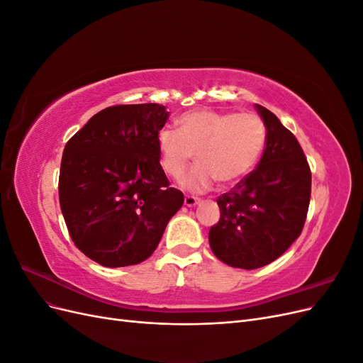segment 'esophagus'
<instances>
[{"label": "esophagus", "instance_id": "esophagus-1", "mask_svg": "<svg viewBox=\"0 0 363 363\" xmlns=\"http://www.w3.org/2000/svg\"><path fill=\"white\" fill-rule=\"evenodd\" d=\"M199 203H200V200L196 199V196H192V195H186L184 196V206L186 207H195Z\"/></svg>", "mask_w": 363, "mask_h": 363}]
</instances>
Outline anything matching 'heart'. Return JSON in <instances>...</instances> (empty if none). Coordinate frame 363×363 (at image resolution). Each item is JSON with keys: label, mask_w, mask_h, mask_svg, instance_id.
Returning a JSON list of instances; mask_svg holds the SVG:
<instances>
[{"label": "heart", "mask_w": 363, "mask_h": 363, "mask_svg": "<svg viewBox=\"0 0 363 363\" xmlns=\"http://www.w3.org/2000/svg\"><path fill=\"white\" fill-rule=\"evenodd\" d=\"M177 131L162 128L156 145L164 174L179 179L192 152L195 167L180 180L183 189L201 194L213 186H232L256 167L267 145V127L256 113L196 108L175 121Z\"/></svg>", "instance_id": "obj_1"}]
</instances>
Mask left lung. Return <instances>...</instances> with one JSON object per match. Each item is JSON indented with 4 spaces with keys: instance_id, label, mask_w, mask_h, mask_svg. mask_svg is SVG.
<instances>
[{
    "instance_id": "8db88e82",
    "label": "left lung",
    "mask_w": 363,
    "mask_h": 363,
    "mask_svg": "<svg viewBox=\"0 0 363 363\" xmlns=\"http://www.w3.org/2000/svg\"><path fill=\"white\" fill-rule=\"evenodd\" d=\"M267 145L255 171L218 196L219 221L208 232L213 255L227 265L256 269L279 259L301 235L312 174L298 140L268 108L256 104Z\"/></svg>"
}]
</instances>
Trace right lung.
<instances>
[{
  "instance_id": "1",
  "label": "right lung",
  "mask_w": 363,
  "mask_h": 363,
  "mask_svg": "<svg viewBox=\"0 0 363 363\" xmlns=\"http://www.w3.org/2000/svg\"><path fill=\"white\" fill-rule=\"evenodd\" d=\"M168 118L156 103L112 106L65 145L59 177L65 223L75 247L103 267L148 259L183 206L156 145Z\"/></svg>"
}]
</instances>
